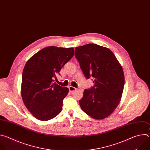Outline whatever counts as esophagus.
<instances>
[{"label": "esophagus", "instance_id": "34e87169", "mask_svg": "<svg viewBox=\"0 0 150 150\" xmlns=\"http://www.w3.org/2000/svg\"><path fill=\"white\" fill-rule=\"evenodd\" d=\"M69 91L71 92H74V91H76V90L77 89L76 87H73V86H70V87H69Z\"/></svg>", "mask_w": 150, "mask_h": 150}]
</instances>
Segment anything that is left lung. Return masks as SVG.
I'll return each instance as SVG.
<instances>
[{
    "label": "left lung",
    "instance_id": "8db88e82",
    "mask_svg": "<svg viewBox=\"0 0 150 150\" xmlns=\"http://www.w3.org/2000/svg\"><path fill=\"white\" fill-rule=\"evenodd\" d=\"M74 55L85 77L93 78V86L85 89L79 100L81 109L96 119L109 116L118 105L124 86L122 66L108 48L88 44L75 48Z\"/></svg>",
    "mask_w": 150,
    "mask_h": 150
}]
</instances>
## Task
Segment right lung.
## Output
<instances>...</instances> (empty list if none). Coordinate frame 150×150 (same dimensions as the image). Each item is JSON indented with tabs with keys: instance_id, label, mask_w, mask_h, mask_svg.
<instances>
[{
	"instance_id": "obj_1",
	"label": "right lung",
	"mask_w": 150,
	"mask_h": 150,
	"mask_svg": "<svg viewBox=\"0 0 150 150\" xmlns=\"http://www.w3.org/2000/svg\"><path fill=\"white\" fill-rule=\"evenodd\" d=\"M74 52L73 48L48 47L26 62L22 76V98L28 110L39 120H50L60 113L69 90L54 80Z\"/></svg>"
}]
</instances>
